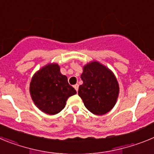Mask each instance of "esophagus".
Masks as SVG:
<instances>
[{
  "label": "esophagus",
  "instance_id": "obj_1",
  "mask_svg": "<svg viewBox=\"0 0 154 154\" xmlns=\"http://www.w3.org/2000/svg\"><path fill=\"white\" fill-rule=\"evenodd\" d=\"M74 88H75V89L77 92H78V89H79V85H78V84H75V85H74Z\"/></svg>",
  "mask_w": 154,
  "mask_h": 154
}]
</instances>
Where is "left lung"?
I'll use <instances>...</instances> for the list:
<instances>
[{
  "label": "left lung",
  "mask_w": 154,
  "mask_h": 154,
  "mask_svg": "<svg viewBox=\"0 0 154 154\" xmlns=\"http://www.w3.org/2000/svg\"><path fill=\"white\" fill-rule=\"evenodd\" d=\"M83 84L78 94L85 106L95 115L107 113L115 106L119 88L113 73L99 62H89L81 75Z\"/></svg>",
  "instance_id": "left-lung-1"
}]
</instances>
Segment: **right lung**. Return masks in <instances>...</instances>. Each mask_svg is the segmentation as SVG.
I'll return each instance as SVG.
<instances>
[{
  "mask_svg": "<svg viewBox=\"0 0 154 154\" xmlns=\"http://www.w3.org/2000/svg\"><path fill=\"white\" fill-rule=\"evenodd\" d=\"M30 94L39 109L55 115L65 108L67 99L76 91L69 84L67 77L60 72L58 64H48L31 79Z\"/></svg>",
  "mask_w": 154,
  "mask_h": 154,
  "instance_id": "right-lung-1",
  "label": "right lung"
}]
</instances>
